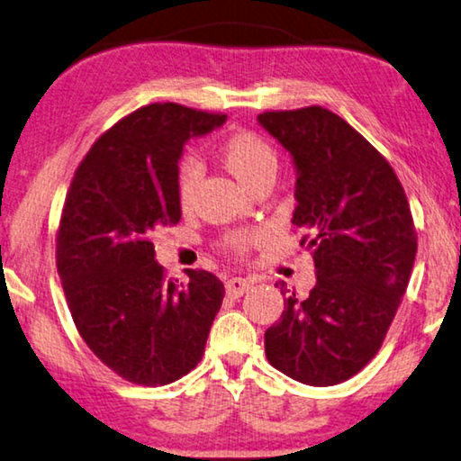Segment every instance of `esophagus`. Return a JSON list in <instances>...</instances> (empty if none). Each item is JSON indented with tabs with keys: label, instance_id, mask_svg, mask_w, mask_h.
I'll return each instance as SVG.
<instances>
[{
	"label": "esophagus",
	"instance_id": "obj_1",
	"mask_svg": "<svg viewBox=\"0 0 461 461\" xmlns=\"http://www.w3.org/2000/svg\"><path fill=\"white\" fill-rule=\"evenodd\" d=\"M249 288H251V284L243 280V277H230V280L226 282V294H229L230 298H240L245 292H249Z\"/></svg>",
	"mask_w": 461,
	"mask_h": 461
}]
</instances>
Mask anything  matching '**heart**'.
Returning <instances> with one entry per match:
<instances>
[{"instance_id": "b5f03b06", "label": "heart", "mask_w": 461, "mask_h": 461, "mask_svg": "<svg viewBox=\"0 0 461 461\" xmlns=\"http://www.w3.org/2000/svg\"><path fill=\"white\" fill-rule=\"evenodd\" d=\"M218 159L230 171L240 184L253 190L261 179L274 176L276 171V153L269 142L253 131H235L218 145ZM200 179V167L194 159H184L177 169V200L179 206L187 210L192 206L195 185ZM249 237L235 235L226 240L230 253L245 255L249 249Z\"/></svg>"}]
</instances>
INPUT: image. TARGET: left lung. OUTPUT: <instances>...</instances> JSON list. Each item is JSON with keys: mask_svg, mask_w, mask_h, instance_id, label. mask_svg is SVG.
Masks as SVG:
<instances>
[{"mask_svg": "<svg viewBox=\"0 0 461 461\" xmlns=\"http://www.w3.org/2000/svg\"><path fill=\"white\" fill-rule=\"evenodd\" d=\"M258 120L296 165L292 222L316 271L308 298H284L266 356L292 380L335 386L375 357L402 302L417 255L409 200L386 157L335 112L308 105Z\"/></svg>", "mask_w": 461, "mask_h": 461, "instance_id": "left-lung-1", "label": "left lung"}]
</instances>
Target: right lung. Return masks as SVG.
I'll list each match as a JSON object with an SVG mask.
<instances>
[{
  "mask_svg": "<svg viewBox=\"0 0 461 461\" xmlns=\"http://www.w3.org/2000/svg\"><path fill=\"white\" fill-rule=\"evenodd\" d=\"M224 114L149 104L108 128L71 179L57 229V271L75 327L94 356L126 382L165 386L200 364L224 285L187 269L167 280L150 230L179 222L184 142Z\"/></svg>",
  "mask_w": 461,
  "mask_h": 461,
  "instance_id": "obj_1",
  "label": "right lung"
}]
</instances>
